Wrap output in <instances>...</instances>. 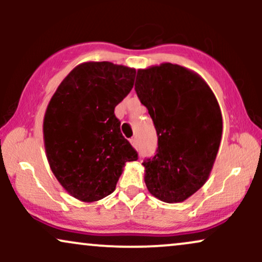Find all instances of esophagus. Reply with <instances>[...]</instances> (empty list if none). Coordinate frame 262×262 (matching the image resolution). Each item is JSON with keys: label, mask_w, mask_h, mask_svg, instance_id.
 Segmentation results:
<instances>
[{"label": "esophagus", "mask_w": 262, "mask_h": 262, "mask_svg": "<svg viewBox=\"0 0 262 262\" xmlns=\"http://www.w3.org/2000/svg\"><path fill=\"white\" fill-rule=\"evenodd\" d=\"M129 141H130L132 146H134V148H137V145H138L137 138H130V139H129Z\"/></svg>", "instance_id": "1"}]
</instances>
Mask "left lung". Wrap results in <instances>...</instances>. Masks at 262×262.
<instances>
[{"instance_id": "1", "label": "left lung", "mask_w": 262, "mask_h": 262, "mask_svg": "<svg viewBox=\"0 0 262 262\" xmlns=\"http://www.w3.org/2000/svg\"><path fill=\"white\" fill-rule=\"evenodd\" d=\"M134 89L158 133V152L143 162L146 188L162 202H183L206 183L217 158V98L197 73L171 62L139 69Z\"/></svg>"}]
</instances>
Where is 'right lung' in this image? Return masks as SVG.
<instances>
[{
    "instance_id": "right-lung-1",
    "label": "right lung",
    "mask_w": 262,
    "mask_h": 262,
    "mask_svg": "<svg viewBox=\"0 0 262 262\" xmlns=\"http://www.w3.org/2000/svg\"><path fill=\"white\" fill-rule=\"evenodd\" d=\"M134 79L133 68L82 62L50 98L43 121L45 154L60 185L81 202L112 193L125 162L138 159L114 116Z\"/></svg>"
}]
</instances>
